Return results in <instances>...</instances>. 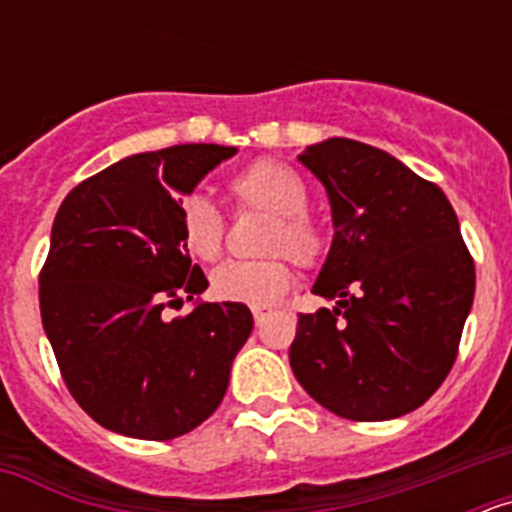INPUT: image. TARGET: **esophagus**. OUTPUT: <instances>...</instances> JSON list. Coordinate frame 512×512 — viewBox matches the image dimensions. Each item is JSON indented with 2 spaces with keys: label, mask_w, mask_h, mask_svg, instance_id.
I'll use <instances>...</instances> for the list:
<instances>
[{
  "label": "esophagus",
  "mask_w": 512,
  "mask_h": 512,
  "mask_svg": "<svg viewBox=\"0 0 512 512\" xmlns=\"http://www.w3.org/2000/svg\"><path fill=\"white\" fill-rule=\"evenodd\" d=\"M251 312H253V320H256V325H259L261 320H264L266 315H269L271 307H266V305H256V307H251Z\"/></svg>",
  "instance_id": "esophagus-1"
}]
</instances>
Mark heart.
I'll list each match as a JSON object with an SVG mask.
<instances>
[{"mask_svg": "<svg viewBox=\"0 0 512 512\" xmlns=\"http://www.w3.org/2000/svg\"><path fill=\"white\" fill-rule=\"evenodd\" d=\"M228 192L238 210H259L271 215L261 238L266 259L225 261L212 271V292L225 302L269 305L287 295L295 279L289 255L302 269H315L328 253L323 225L307 212L310 187L292 166L277 158H256L228 182ZM182 246L194 259L215 261L225 246V220L210 200L194 194L179 212Z\"/></svg>", "mask_w": 512, "mask_h": 512, "instance_id": "obj_1", "label": "heart"}]
</instances>
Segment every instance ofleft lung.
Listing matches in <instances>:
<instances>
[{"mask_svg": "<svg viewBox=\"0 0 512 512\" xmlns=\"http://www.w3.org/2000/svg\"><path fill=\"white\" fill-rule=\"evenodd\" d=\"M333 210V246L289 366L312 400L361 423L420 408L449 377L474 300V259L446 194L359 140L307 148Z\"/></svg>", "mask_w": 512, "mask_h": 512, "instance_id": "8db88e82", "label": "left lung"}]
</instances>
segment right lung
<instances>
[{
	"label": "right lung",
	"mask_w": 512,
	"mask_h": 512,
	"mask_svg": "<svg viewBox=\"0 0 512 512\" xmlns=\"http://www.w3.org/2000/svg\"><path fill=\"white\" fill-rule=\"evenodd\" d=\"M235 148L187 143L138 153L76 184L40 269V318L79 408L107 431L171 441L210 418L253 330L243 302L207 289L179 235L182 194Z\"/></svg>",
	"instance_id": "add662e5"
}]
</instances>
